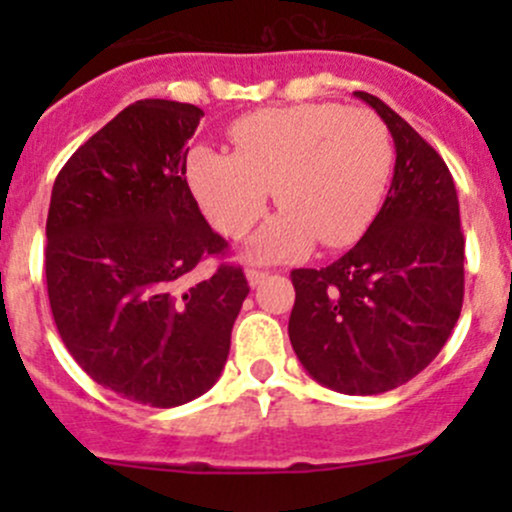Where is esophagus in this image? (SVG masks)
<instances>
[{"label": "esophagus", "instance_id": "esophagus-1", "mask_svg": "<svg viewBox=\"0 0 512 512\" xmlns=\"http://www.w3.org/2000/svg\"><path fill=\"white\" fill-rule=\"evenodd\" d=\"M267 275H270V272L255 270V267H250V270H247V282H250V287H257V285H262V282L267 280Z\"/></svg>", "mask_w": 512, "mask_h": 512}]
</instances>
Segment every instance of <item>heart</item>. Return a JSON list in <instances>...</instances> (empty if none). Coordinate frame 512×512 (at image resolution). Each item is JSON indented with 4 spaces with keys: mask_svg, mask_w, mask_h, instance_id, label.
<instances>
[{
    "mask_svg": "<svg viewBox=\"0 0 512 512\" xmlns=\"http://www.w3.org/2000/svg\"><path fill=\"white\" fill-rule=\"evenodd\" d=\"M235 153L195 146L185 178L227 237H245L275 190L282 210L252 242L260 260L299 257L317 242L347 247L376 218L391 175L389 131L366 108L297 103L247 113L230 126Z\"/></svg>",
    "mask_w": 512,
    "mask_h": 512,
    "instance_id": "obj_1",
    "label": "heart"
}]
</instances>
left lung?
I'll return each instance as SVG.
<instances>
[{"label":"left lung","mask_w":512,"mask_h":512,"mask_svg":"<svg viewBox=\"0 0 512 512\" xmlns=\"http://www.w3.org/2000/svg\"><path fill=\"white\" fill-rule=\"evenodd\" d=\"M389 128L394 180L359 242L322 270H292L289 342L312 379L371 396L421 374L463 307L461 213L451 170L381 98L354 91Z\"/></svg>","instance_id":"1"}]
</instances>
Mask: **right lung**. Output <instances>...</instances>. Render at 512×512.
Wrapping results in <instances>:
<instances>
[{"instance_id":"right-lung-1","label":"right lung","mask_w":512,"mask_h":512,"mask_svg":"<svg viewBox=\"0 0 512 512\" xmlns=\"http://www.w3.org/2000/svg\"><path fill=\"white\" fill-rule=\"evenodd\" d=\"M203 111L146 98L74 153L51 190L46 289L61 342L103 389L158 409L203 396L223 374L247 287L237 265L190 285L227 242L185 180Z\"/></svg>"}]
</instances>
